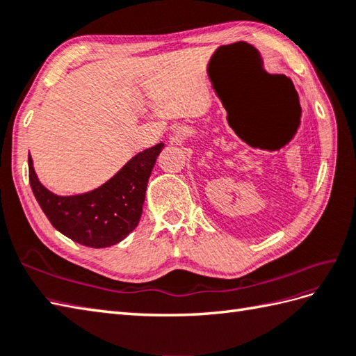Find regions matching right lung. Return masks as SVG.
Wrapping results in <instances>:
<instances>
[{
    "instance_id": "obj_1",
    "label": "right lung",
    "mask_w": 356,
    "mask_h": 356,
    "mask_svg": "<svg viewBox=\"0 0 356 356\" xmlns=\"http://www.w3.org/2000/svg\"><path fill=\"white\" fill-rule=\"evenodd\" d=\"M163 143L136 154L116 176L96 190L79 195H56L38 180L29 156V180L53 228L88 248L119 243L139 223L145 190Z\"/></svg>"
}]
</instances>
